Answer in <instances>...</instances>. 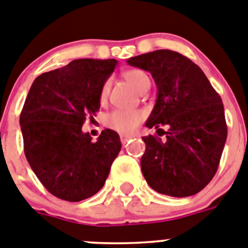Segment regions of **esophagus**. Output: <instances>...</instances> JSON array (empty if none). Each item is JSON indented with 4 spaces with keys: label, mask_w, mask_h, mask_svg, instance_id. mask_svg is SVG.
Instances as JSON below:
<instances>
[{
    "label": "esophagus",
    "mask_w": 248,
    "mask_h": 248,
    "mask_svg": "<svg viewBox=\"0 0 248 248\" xmlns=\"http://www.w3.org/2000/svg\"><path fill=\"white\" fill-rule=\"evenodd\" d=\"M133 136H131V135H121L120 136V138H121V142H122V144H126L127 142H128L129 140H131V138H132Z\"/></svg>",
    "instance_id": "1"
}]
</instances>
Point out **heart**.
I'll return each mask as SVG.
<instances>
[{
	"label": "heart",
	"instance_id": "1",
	"mask_svg": "<svg viewBox=\"0 0 248 248\" xmlns=\"http://www.w3.org/2000/svg\"><path fill=\"white\" fill-rule=\"evenodd\" d=\"M124 79L127 80L129 85L132 86L136 91H140L144 86L149 85V78L144 71L132 69L124 73ZM108 90V85L104 86L102 95H106ZM144 112L140 110H115L108 116V124L112 129L121 133H131L138 127V124L143 121Z\"/></svg>",
	"mask_w": 248,
	"mask_h": 248
}]
</instances>
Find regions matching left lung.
Wrapping results in <instances>:
<instances>
[{
	"instance_id": "8db88e82",
	"label": "left lung",
	"mask_w": 248,
	"mask_h": 248,
	"mask_svg": "<svg viewBox=\"0 0 248 248\" xmlns=\"http://www.w3.org/2000/svg\"><path fill=\"white\" fill-rule=\"evenodd\" d=\"M127 64L155 79L157 99L146 126L166 136L143 137L144 179L157 193L174 198L199 193L215 175L226 142L221 97L199 66L173 50L137 55ZM162 125L167 131L159 128Z\"/></svg>"
}]
</instances>
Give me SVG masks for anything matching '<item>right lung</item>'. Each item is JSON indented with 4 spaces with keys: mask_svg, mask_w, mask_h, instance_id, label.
Segmentation results:
<instances>
[{
    "mask_svg": "<svg viewBox=\"0 0 248 248\" xmlns=\"http://www.w3.org/2000/svg\"><path fill=\"white\" fill-rule=\"evenodd\" d=\"M116 59H77L33 81L19 117L24 155L49 193L80 202L104 186L121 151L120 136L102 131L96 142L81 129L100 110L102 88Z\"/></svg>",
    "mask_w": 248,
    "mask_h": 248,
    "instance_id": "add662e5",
    "label": "right lung"
}]
</instances>
